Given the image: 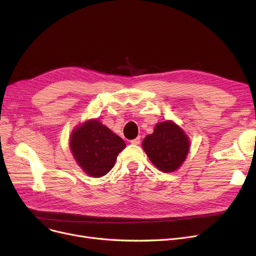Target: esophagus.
I'll list each match as a JSON object with an SVG mask.
<instances>
[{"label": "esophagus", "mask_w": 256, "mask_h": 256, "mask_svg": "<svg viewBox=\"0 0 256 256\" xmlns=\"http://www.w3.org/2000/svg\"><path fill=\"white\" fill-rule=\"evenodd\" d=\"M130 143H132V145H139V144H140V137H137L136 139L130 140Z\"/></svg>", "instance_id": "esophagus-1"}]
</instances>
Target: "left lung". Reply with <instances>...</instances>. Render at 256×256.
I'll list each match as a JSON object with an SVG mask.
<instances>
[{
	"label": "left lung",
	"instance_id": "8db88e82",
	"mask_svg": "<svg viewBox=\"0 0 256 256\" xmlns=\"http://www.w3.org/2000/svg\"><path fill=\"white\" fill-rule=\"evenodd\" d=\"M142 147L150 162L160 171L178 170L190 150V139L182 128L172 120L156 124L154 132L147 135Z\"/></svg>",
	"mask_w": 256,
	"mask_h": 256
}]
</instances>
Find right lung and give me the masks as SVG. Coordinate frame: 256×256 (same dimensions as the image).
<instances>
[{"label": "right lung", "mask_w": 256, "mask_h": 256, "mask_svg": "<svg viewBox=\"0 0 256 256\" xmlns=\"http://www.w3.org/2000/svg\"><path fill=\"white\" fill-rule=\"evenodd\" d=\"M70 147L80 169L89 176L100 178L114 167L126 143L98 119H90L72 130Z\"/></svg>", "instance_id": "right-lung-1"}]
</instances>
